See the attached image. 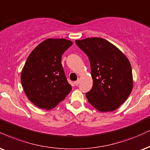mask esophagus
<instances>
[{"mask_svg": "<svg viewBox=\"0 0 150 150\" xmlns=\"http://www.w3.org/2000/svg\"><path fill=\"white\" fill-rule=\"evenodd\" d=\"M79 81H80V80H79V79H77V81H75V84L76 85V86H78V84H79Z\"/></svg>", "mask_w": 150, "mask_h": 150, "instance_id": "34e87169", "label": "esophagus"}]
</instances>
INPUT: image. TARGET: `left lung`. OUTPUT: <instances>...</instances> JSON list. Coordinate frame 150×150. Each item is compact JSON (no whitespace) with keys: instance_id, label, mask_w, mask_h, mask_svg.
<instances>
[{"instance_id":"left-lung-1","label":"left lung","mask_w":150,"mask_h":150,"mask_svg":"<svg viewBox=\"0 0 150 150\" xmlns=\"http://www.w3.org/2000/svg\"><path fill=\"white\" fill-rule=\"evenodd\" d=\"M89 59L93 87L86 96L101 112L113 111L127 99L133 88L130 62L117 47L99 37L76 40Z\"/></svg>"}]
</instances>
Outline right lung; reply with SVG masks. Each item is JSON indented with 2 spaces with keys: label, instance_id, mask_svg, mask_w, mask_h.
I'll return each instance as SVG.
<instances>
[{
  "label": "right lung",
  "instance_id": "obj_1",
  "mask_svg": "<svg viewBox=\"0 0 150 150\" xmlns=\"http://www.w3.org/2000/svg\"><path fill=\"white\" fill-rule=\"evenodd\" d=\"M73 45L65 39H48L30 53L21 81L29 100L43 109H51L65 99L72 86L62 65V56Z\"/></svg>",
  "mask_w": 150,
  "mask_h": 150
}]
</instances>
